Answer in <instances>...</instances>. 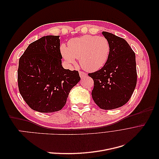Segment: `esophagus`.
<instances>
[{
  "label": "esophagus",
  "instance_id": "34e87169",
  "mask_svg": "<svg viewBox=\"0 0 159 159\" xmlns=\"http://www.w3.org/2000/svg\"><path fill=\"white\" fill-rule=\"evenodd\" d=\"M79 74H80V76L81 78H85V77H87V74L84 73V72H83V71H80Z\"/></svg>",
  "mask_w": 159,
  "mask_h": 159
}]
</instances>
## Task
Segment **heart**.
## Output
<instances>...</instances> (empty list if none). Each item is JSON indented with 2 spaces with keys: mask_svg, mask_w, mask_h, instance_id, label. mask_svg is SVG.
Masks as SVG:
<instances>
[{
  "mask_svg": "<svg viewBox=\"0 0 159 159\" xmlns=\"http://www.w3.org/2000/svg\"><path fill=\"white\" fill-rule=\"evenodd\" d=\"M60 50L69 65H75V58H78L84 70L95 71L107 63L110 54V45L107 38L103 36L85 35L71 39L68 46L62 44Z\"/></svg>",
  "mask_w": 159,
  "mask_h": 159,
  "instance_id": "heart-1",
  "label": "heart"
}]
</instances>
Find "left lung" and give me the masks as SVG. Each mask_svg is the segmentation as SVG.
Returning <instances> with one entry per match:
<instances>
[{
    "label": "left lung",
    "instance_id": "obj_1",
    "mask_svg": "<svg viewBox=\"0 0 159 159\" xmlns=\"http://www.w3.org/2000/svg\"><path fill=\"white\" fill-rule=\"evenodd\" d=\"M110 45V54L103 68L89 74L94 81L91 95L101 109H117L127 103L137 84L135 54L127 42L103 32Z\"/></svg>",
    "mask_w": 159,
    "mask_h": 159
}]
</instances>
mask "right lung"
<instances>
[{"label":"right lung","instance_id":"1","mask_svg":"<svg viewBox=\"0 0 159 159\" xmlns=\"http://www.w3.org/2000/svg\"><path fill=\"white\" fill-rule=\"evenodd\" d=\"M60 46V36H43L29 44L19 60V91L36 111L61 110L70 90L81 80L78 71L62 67Z\"/></svg>","mask_w":159,"mask_h":159}]
</instances>
